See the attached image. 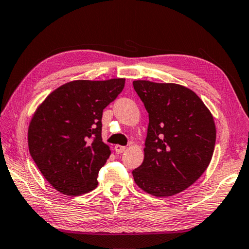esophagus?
Here are the masks:
<instances>
[{"label":"esophagus","instance_id":"1","mask_svg":"<svg viewBox=\"0 0 249 249\" xmlns=\"http://www.w3.org/2000/svg\"><path fill=\"white\" fill-rule=\"evenodd\" d=\"M114 149L116 151V154H122V153H124V151H125L126 147L125 146H121V145H115Z\"/></svg>","mask_w":249,"mask_h":249}]
</instances>
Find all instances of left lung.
<instances>
[{
	"label": "left lung",
	"mask_w": 249,
	"mask_h": 249,
	"mask_svg": "<svg viewBox=\"0 0 249 249\" xmlns=\"http://www.w3.org/2000/svg\"><path fill=\"white\" fill-rule=\"evenodd\" d=\"M133 86L149 116L144 161L133 170L135 182L155 196L182 192L212 159L213 116L195 92L180 84L137 80Z\"/></svg>",
	"instance_id": "8db88e82"
}]
</instances>
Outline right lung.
Listing matches in <instances>:
<instances>
[{"instance_id":"right-lung-1","label":"right lung","mask_w":249,"mask_h":249,"mask_svg":"<svg viewBox=\"0 0 249 249\" xmlns=\"http://www.w3.org/2000/svg\"><path fill=\"white\" fill-rule=\"evenodd\" d=\"M124 86L125 79L71 81L36 109L28 127L29 153L57 191L80 196L96 188L99 171L111 155L102 142L103 109Z\"/></svg>"}]
</instances>
